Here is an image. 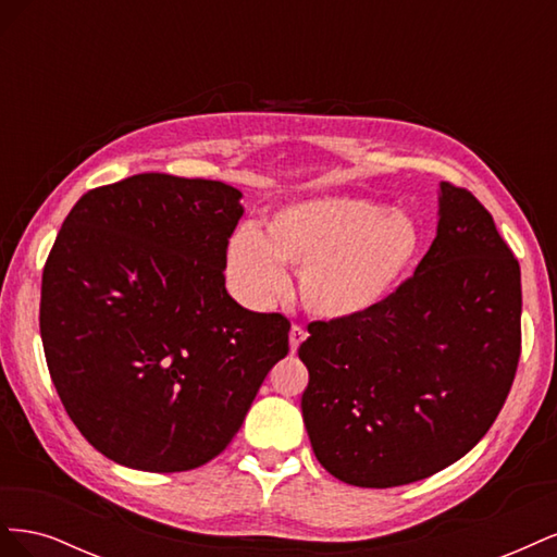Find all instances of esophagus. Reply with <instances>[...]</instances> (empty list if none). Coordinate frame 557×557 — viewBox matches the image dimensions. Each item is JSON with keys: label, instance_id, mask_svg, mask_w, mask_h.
<instances>
[{"label": "esophagus", "instance_id": "1", "mask_svg": "<svg viewBox=\"0 0 557 557\" xmlns=\"http://www.w3.org/2000/svg\"><path fill=\"white\" fill-rule=\"evenodd\" d=\"M305 339H307V330L301 327V325H293L290 327V350L295 352L299 348V344L305 342Z\"/></svg>", "mask_w": 557, "mask_h": 557}]
</instances>
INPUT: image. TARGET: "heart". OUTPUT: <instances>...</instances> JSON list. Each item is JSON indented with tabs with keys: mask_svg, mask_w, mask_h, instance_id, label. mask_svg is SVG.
<instances>
[{
	"mask_svg": "<svg viewBox=\"0 0 557 557\" xmlns=\"http://www.w3.org/2000/svg\"><path fill=\"white\" fill-rule=\"evenodd\" d=\"M423 234L404 211L360 197L293 201L267 218L262 234L239 227L225 246V276L246 307L264 309L285 290L283 267L297 269L309 313L360 318L381 307L413 267Z\"/></svg>",
	"mask_w": 557,
	"mask_h": 557,
	"instance_id": "heart-1",
	"label": "heart"
}]
</instances>
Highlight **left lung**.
Returning <instances> with one entry per match:
<instances>
[{
    "label": "left lung",
    "mask_w": 557,
    "mask_h": 557,
    "mask_svg": "<svg viewBox=\"0 0 557 557\" xmlns=\"http://www.w3.org/2000/svg\"><path fill=\"white\" fill-rule=\"evenodd\" d=\"M436 237L381 307L315 320L299 360L318 462L360 487L428 479L491 430L520 360V264L491 211L442 183Z\"/></svg>",
    "instance_id": "left-lung-1"
}]
</instances>
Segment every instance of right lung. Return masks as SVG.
<instances>
[{
  "label": "right lung",
  "mask_w": 557,
  "mask_h": 557,
  "mask_svg": "<svg viewBox=\"0 0 557 557\" xmlns=\"http://www.w3.org/2000/svg\"><path fill=\"white\" fill-rule=\"evenodd\" d=\"M239 197L223 181L134 174L83 195L48 252V372L78 432L117 465H207L288 356L290 320L225 290Z\"/></svg>",
  "instance_id": "1"
}]
</instances>
